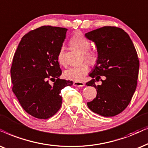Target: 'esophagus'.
I'll return each instance as SVG.
<instances>
[{
    "mask_svg": "<svg viewBox=\"0 0 148 148\" xmlns=\"http://www.w3.org/2000/svg\"><path fill=\"white\" fill-rule=\"evenodd\" d=\"M73 86H76V87H83V86H85V84L82 82H74Z\"/></svg>",
    "mask_w": 148,
    "mask_h": 148,
    "instance_id": "obj_1",
    "label": "esophagus"
}]
</instances>
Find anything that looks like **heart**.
I'll return each mask as SVG.
<instances>
[{"label":"heart","mask_w":148,"mask_h":148,"mask_svg":"<svg viewBox=\"0 0 148 148\" xmlns=\"http://www.w3.org/2000/svg\"><path fill=\"white\" fill-rule=\"evenodd\" d=\"M70 43L73 47L77 49L78 50L84 53V57L86 61L90 64H95L97 61V54L95 51L90 50V42L86 39L81 32H77L72 36L70 40ZM58 61L59 64L62 66L66 64L64 58V47L62 46L59 49L58 53ZM89 67L86 63H82L78 66L70 67L69 69L64 71L65 77L75 82H81L83 80L84 77L88 73Z\"/></svg>","instance_id":"b5f03b06"}]
</instances>
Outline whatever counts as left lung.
I'll return each instance as SVG.
<instances>
[{"label": "left lung", "instance_id": "1", "mask_svg": "<svg viewBox=\"0 0 148 148\" xmlns=\"http://www.w3.org/2000/svg\"><path fill=\"white\" fill-rule=\"evenodd\" d=\"M85 36L95 43L98 52L97 64L89 75L93 79L86 83L97 89V95L88 107L102 116H116L126 108L137 88L139 61L135 46L124 30L115 26L92 30ZM99 79L102 83L96 85Z\"/></svg>", "mask_w": 148, "mask_h": 148}]
</instances>
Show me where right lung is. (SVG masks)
Masks as SVG:
<instances>
[{
  "mask_svg": "<svg viewBox=\"0 0 148 148\" xmlns=\"http://www.w3.org/2000/svg\"><path fill=\"white\" fill-rule=\"evenodd\" d=\"M66 31L51 26L31 30L22 38L13 56L12 90L22 108L36 118L56 114L62 105L61 90L73 85L72 81L59 78L62 71L57 56Z\"/></svg>",
  "mask_w": 148,
  "mask_h": 148,
  "instance_id": "add662e5",
  "label": "right lung"
}]
</instances>
